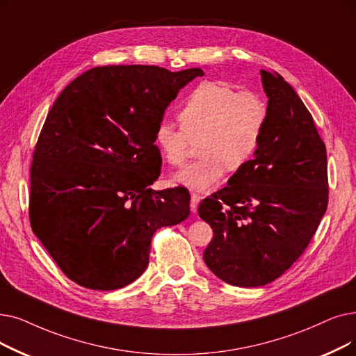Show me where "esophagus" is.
<instances>
[{"label":"esophagus","instance_id":"1","mask_svg":"<svg viewBox=\"0 0 356 356\" xmlns=\"http://www.w3.org/2000/svg\"><path fill=\"white\" fill-rule=\"evenodd\" d=\"M199 202H200V196L196 195V193H193V195L191 196V211H192L193 213L197 211Z\"/></svg>","mask_w":356,"mask_h":356}]
</instances>
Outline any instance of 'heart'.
I'll return each instance as SVG.
<instances>
[{
  "mask_svg": "<svg viewBox=\"0 0 356 356\" xmlns=\"http://www.w3.org/2000/svg\"><path fill=\"white\" fill-rule=\"evenodd\" d=\"M181 128L163 120L154 131L161 157L180 165L188 157L191 140L199 141L202 159L184 165L172 181L205 192L218 184L228 168L238 172L256 154L268 123V106L249 90L237 91L221 81L199 83L179 112Z\"/></svg>",
  "mask_w": 356,
  "mask_h": 356,
  "instance_id": "obj_1",
  "label": "heart"
}]
</instances>
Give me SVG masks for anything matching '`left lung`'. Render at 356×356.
Here are the masks:
<instances>
[{"mask_svg":"<svg viewBox=\"0 0 356 356\" xmlns=\"http://www.w3.org/2000/svg\"><path fill=\"white\" fill-rule=\"evenodd\" d=\"M268 123L253 160L200 202L213 231L207 266L224 282L264 286L288 270L327 209V156L312 113L277 72L261 70Z\"/></svg>","mask_w":356,"mask_h":356,"instance_id":"1","label":"left lung"}]
</instances>
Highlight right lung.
Returning <instances> with one entry per match:
<instances>
[{"mask_svg":"<svg viewBox=\"0 0 356 356\" xmlns=\"http://www.w3.org/2000/svg\"><path fill=\"white\" fill-rule=\"evenodd\" d=\"M200 68L88 70L44 120L30 168L33 233L71 281L88 289L129 285L148 266L151 238L189 216L184 188L152 191L161 172L154 131Z\"/></svg>","mask_w":356,"mask_h":356,"instance_id":"right-lung-1","label":"right lung"}]
</instances>
